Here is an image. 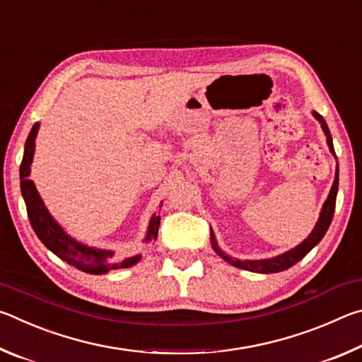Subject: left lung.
<instances>
[{"label": "left lung", "instance_id": "left-lung-1", "mask_svg": "<svg viewBox=\"0 0 362 362\" xmlns=\"http://www.w3.org/2000/svg\"><path fill=\"white\" fill-rule=\"evenodd\" d=\"M315 118L321 122V127L324 134H326L327 137V145L330 151L335 155V150H334V145H332V137H330V132H329V127L326 124V121H324L322 116L320 113L313 112ZM337 189H339V166H337V173H335V180H334V185L330 188V193H329V198L326 199V203L322 206V211H321V216L320 220H317V223L315 226V230L311 231V235L306 238V240L298 244L297 247L291 249L289 252H286L283 255H278L274 257V259H267V260H238V259H233V257H228L226 254H223L222 250L218 249L217 243H216V236H214V233L211 231V244L216 252L222 257L223 260H226L231 265H235L238 268H243V269H247V272H255V273H278V272H284V269L291 268L292 265H296L298 260H302L303 257L310 252L311 249H313L317 243L322 240V236L326 235V231L329 228L330 222H332V217H334V211H335V199H337Z\"/></svg>", "mask_w": 362, "mask_h": 362}]
</instances>
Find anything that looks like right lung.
Instances as JSON below:
<instances>
[{"mask_svg":"<svg viewBox=\"0 0 362 362\" xmlns=\"http://www.w3.org/2000/svg\"><path fill=\"white\" fill-rule=\"evenodd\" d=\"M40 124L32 127V131L28 134V139L25 142V151H23V158L21 163V189L22 196L25 199L28 220L32 223L36 236L40 238L41 243L45 246L52 250L59 259L69 263V265L81 269L84 273L89 274H105L112 269L127 268L136 265L140 260V255L131 257V259H118L112 250H102L88 247L84 244H79L78 241L70 238L66 233L60 228L59 223L51 217V214L42 204L38 192H36L35 183L28 179L30 175V164L33 161V151H35V139L38 134ZM159 220L161 217L153 216L150 220L148 233H146L145 241L146 243H155L158 238V228H159Z\"/></svg>","mask_w":362,"mask_h":362,"instance_id":"right-lung-1","label":"right lung"}]
</instances>
